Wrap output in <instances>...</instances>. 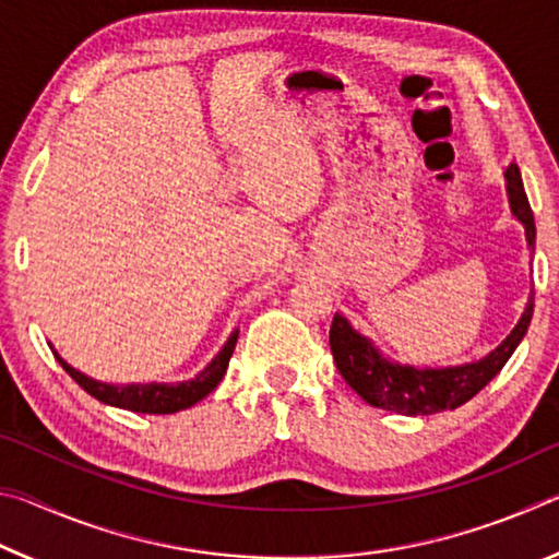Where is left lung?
<instances>
[{
	"mask_svg": "<svg viewBox=\"0 0 559 559\" xmlns=\"http://www.w3.org/2000/svg\"><path fill=\"white\" fill-rule=\"evenodd\" d=\"M506 192L510 214L523 224L525 241L530 257L535 253V216L530 210L523 177L515 163L506 169ZM533 293H530L527 306L520 316L518 325L496 349L486 357L473 359L466 365L453 367H414L400 365L384 357L370 337L359 335L349 325L345 316L335 313L330 325V349H333L335 365L343 380L362 396L367 404L380 406V409L404 414V416H427L443 409H456V406L473 400L493 377L503 370V365L515 353L520 340L525 337L530 320H533Z\"/></svg>",
	"mask_w": 559,
	"mask_h": 559,
	"instance_id": "8db88e82",
	"label": "left lung"
}]
</instances>
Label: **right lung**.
Listing matches in <instances>:
<instances>
[{"mask_svg": "<svg viewBox=\"0 0 559 559\" xmlns=\"http://www.w3.org/2000/svg\"><path fill=\"white\" fill-rule=\"evenodd\" d=\"M236 337H239V330H234L226 340L224 347L216 353V357L212 359L204 370L192 377V380L185 382H150V384H108V382H98L93 377L83 374L71 367L66 359L56 353V359L69 372L75 382H79L83 390H86L91 396H96L98 402L118 406V409H128V412H138V414H175L189 409L200 400H204L206 394L214 392V386L222 382V377L226 374V367H229V359L234 355L236 347Z\"/></svg>", "mask_w": 559, "mask_h": 559, "instance_id": "add662e5", "label": "right lung"}]
</instances>
